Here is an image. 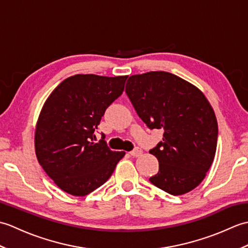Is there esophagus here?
<instances>
[{
  "instance_id": "1",
  "label": "esophagus",
  "mask_w": 248,
  "mask_h": 248,
  "mask_svg": "<svg viewBox=\"0 0 248 248\" xmlns=\"http://www.w3.org/2000/svg\"><path fill=\"white\" fill-rule=\"evenodd\" d=\"M141 154H143V151H141L140 148H135L134 150H132L130 152V155L134 156V157H138V156H140Z\"/></svg>"
}]
</instances>
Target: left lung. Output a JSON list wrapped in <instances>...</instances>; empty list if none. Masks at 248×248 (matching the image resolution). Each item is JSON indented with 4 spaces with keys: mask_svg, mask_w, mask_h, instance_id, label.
<instances>
[{
    "mask_svg": "<svg viewBox=\"0 0 248 248\" xmlns=\"http://www.w3.org/2000/svg\"><path fill=\"white\" fill-rule=\"evenodd\" d=\"M125 93L148 128L163 130V140L149 151L159 161L150 182L176 196L198 186L213 163L218 132L203 93L166 71L131 76Z\"/></svg>",
    "mask_w": 248,
    "mask_h": 248,
    "instance_id": "obj_1",
    "label": "left lung"
}]
</instances>
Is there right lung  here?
Masks as SVG:
<instances>
[{
  "label": "right lung",
  "instance_id": "1",
  "mask_svg": "<svg viewBox=\"0 0 248 248\" xmlns=\"http://www.w3.org/2000/svg\"><path fill=\"white\" fill-rule=\"evenodd\" d=\"M127 78L75 75L46 100L36 124L35 152L46 175L64 192L86 196L108 180L124 156V151H112L103 140H93Z\"/></svg>",
  "mask_w": 248,
  "mask_h": 248
}]
</instances>
